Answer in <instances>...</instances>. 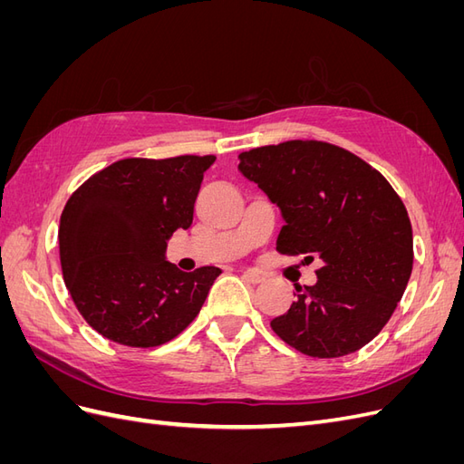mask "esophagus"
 Listing matches in <instances>:
<instances>
[{"label":"esophagus","mask_w":464,"mask_h":464,"mask_svg":"<svg viewBox=\"0 0 464 464\" xmlns=\"http://www.w3.org/2000/svg\"><path fill=\"white\" fill-rule=\"evenodd\" d=\"M242 278L246 280V283H249V285H259L261 280H263V276H261L257 271H254V269L244 271V273H242Z\"/></svg>","instance_id":"34e87169"}]
</instances>
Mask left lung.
Returning <instances> with one entry per match:
<instances>
[{
	"label": "left lung",
	"mask_w": 464,
	"mask_h": 464,
	"mask_svg": "<svg viewBox=\"0 0 464 464\" xmlns=\"http://www.w3.org/2000/svg\"><path fill=\"white\" fill-rule=\"evenodd\" d=\"M237 168L283 210L278 254L321 259L317 283L296 286L273 331L314 358L373 341L412 273V224L397 191L356 154L314 139L246 150Z\"/></svg>",
	"instance_id": "1"
}]
</instances>
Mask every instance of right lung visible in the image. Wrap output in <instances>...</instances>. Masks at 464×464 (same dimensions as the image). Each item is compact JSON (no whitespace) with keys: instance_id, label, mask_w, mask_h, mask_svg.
Instances as JSON below:
<instances>
[{"instance_id":"obj_1","label":"right lung","mask_w":464,"mask_h":464,"mask_svg":"<svg viewBox=\"0 0 464 464\" xmlns=\"http://www.w3.org/2000/svg\"><path fill=\"white\" fill-rule=\"evenodd\" d=\"M215 154L123 159L79 186L60 218V261L79 314L104 339L160 346L198 317L218 266L179 271L166 240L188 230Z\"/></svg>"}]
</instances>
